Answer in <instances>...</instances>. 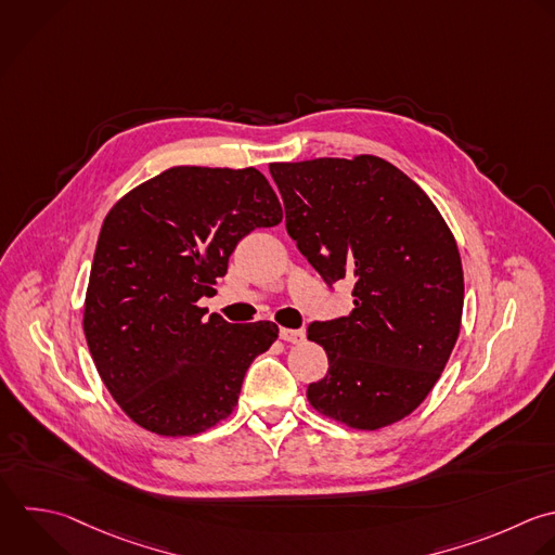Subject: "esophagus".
Here are the masks:
<instances>
[{"instance_id": "esophagus-1", "label": "esophagus", "mask_w": 555, "mask_h": 555, "mask_svg": "<svg viewBox=\"0 0 555 555\" xmlns=\"http://www.w3.org/2000/svg\"><path fill=\"white\" fill-rule=\"evenodd\" d=\"M280 338L286 340V343H301L306 338L304 330H288V327H282L280 330Z\"/></svg>"}]
</instances>
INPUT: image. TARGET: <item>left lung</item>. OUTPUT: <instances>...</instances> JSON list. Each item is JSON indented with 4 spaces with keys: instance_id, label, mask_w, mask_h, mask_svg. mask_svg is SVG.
Here are the masks:
<instances>
[{
    "instance_id": "1",
    "label": "left lung",
    "mask_w": 555,
    "mask_h": 555,
    "mask_svg": "<svg viewBox=\"0 0 555 555\" xmlns=\"http://www.w3.org/2000/svg\"><path fill=\"white\" fill-rule=\"evenodd\" d=\"M286 230L332 286L353 282V310L317 321L327 375L310 405L353 429L408 416L438 382L460 334L464 275L431 199L377 156L271 163Z\"/></svg>"
}]
</instances>
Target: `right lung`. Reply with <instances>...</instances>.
<instances>
[{"instance_id":"obj_1","label":"right lung","mask_w":555,"mask_h":555,"mask_svg":"<svg viewBox=\"0 0 555 555\" xmlns=\"http://www.w3.org/2000/svg\"><path fill=\"white\" fill-rule=\"evenodd\" d=\"M282 221L254 169L171 167L106 215L85 299V336L121 410L147 431L193 436L228 418L278 325L228 323L197 301L243 236Z\"/></svg>"}]
</instances>
